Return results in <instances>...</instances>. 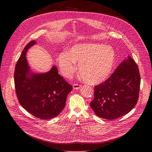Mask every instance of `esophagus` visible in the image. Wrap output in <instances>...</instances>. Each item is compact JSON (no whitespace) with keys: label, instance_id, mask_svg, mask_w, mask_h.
<instances>
[{"label":"esophagus","instance_id":"esophagus-1","mask_svg":"<svg viewBox=\"0 0 152 152\" xmlns=\"http://www.w3.org/2000/svg\"><path fill=\"white\" fill-rule=\"evenodd\" d=\"M81 85L77 84H73V88L74 89L77 90V89H80V88H81Z\"/></svg>","mask_w":152,"mask_h":152}]
</instances>
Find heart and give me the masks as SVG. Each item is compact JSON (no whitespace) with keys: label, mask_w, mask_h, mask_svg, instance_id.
Masks as SVG:
<instances>
[{"label":"heart","mask_w":152,"mask_h":152,"mask_svg":"<svg viewBox=\"0 0 152 152\" xmlns=\"http://www.w3.org/2000/svg\"><path fill=\"white\" fill-rule=\"evenodd\" d=\"M57 62L61 75L69 78L77 69L87 83L100 84L109 77L116 62L114 50L110 46L98 44L75 45L66 52L58 54Z\"/></svg>","instance_id":"b5f03b06"}]
</instances>
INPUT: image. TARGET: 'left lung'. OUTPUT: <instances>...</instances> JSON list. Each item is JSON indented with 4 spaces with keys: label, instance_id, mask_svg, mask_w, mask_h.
<instances>
[{
    "label": "left lung",
    "instance_id": "left-lung-1",
    "mask_svg": "<svg viewBox=\"0 0 152 152\" xmlns=\"http://www.w3.org/2000/svg\"><path fill=\"white\" fill-rule=\"evenodd\" d=\"M140 85L138 66L128 56L108 79L95 86L91 107L101 118L113 120L123 116L136 105Z\"/></svg>",
    "mask_w": 152,
    "mask_h": 152
}]
</instances>
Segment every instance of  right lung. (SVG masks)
I'll return each instance as SVG.
<instances>
[{
	"label": "right lung",
	"mask_w": 152,
	"mask_h": 152,
	"mask_svg": "<svg viewBox=\"0 0 152 152\" xmlns=\"http://www.w3.org/2000/svg\"><path fill=\"white\" fill-rule=\"evenodd\" d=\"M37 44L32 41L24 48L15 66L14 81L16 94L20 105L34 116L52 119L65 108L72 86L66 82L55 65L45 73L31 70L26 54Z\"/></svg>",
	"instance_id": "1"
}]
</instances>
